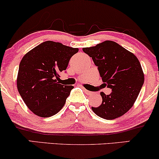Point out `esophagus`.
Wrapping results in <instances>:
<instances>
[{
	"label": "esophagus",
	"mask_w": 159,
	"mask_h": 159,
	"mask_svg": "<svg viewBox=\"0 0 159 159\" xmlns=\"http://www.w3.org/2000/svg\"><path fill=\"white\" fill-rule=\"evenodd\" d=\"M84 92L87 93V95H92L93 94V92H90V91L86 90V89H84Z\"/></svg>",
	"instance_id": "1"
}]
</instances>
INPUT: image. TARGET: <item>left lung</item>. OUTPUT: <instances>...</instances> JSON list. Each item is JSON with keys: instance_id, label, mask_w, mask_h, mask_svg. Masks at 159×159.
<instances>
[{"instance_id": "8db88e82", "label": "left lung", "mask_w": 159, "mask_h": 159, "mask_svg": "<svg viewBox=\"0 0 159 159\" xmlns=\"http://www.w3.org/2000/svg\"><path fill=\"white\" fill-rule=\"evenodd\" d=\"M83 52L92 57L105 87L111 93H100L102 102L92 107L97 116L114 120L123 116L134 105L144 82L141 65L134 54L113 41H105Z\"/></svg>"}]
</instances>
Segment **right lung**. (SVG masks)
I'll return each instance as SVG.
<instances>
[{"label":"right lung","instance_id":"right-lung-1","mask_svg":"<svg viewBox=\"0 0 159 159\" xmlns=\"http://www.w3.org/2000/svg\"><path fill=\"white\" fill-rule=\"evenodd\" d=\"M78 48L45 41L27 52L21 59L17 77L19 94L34 114L49 117L57 114L73 89L59 83V73L65 71Z\"/></svg>","mask_w":159,"mask_h":159}]
</instances>
